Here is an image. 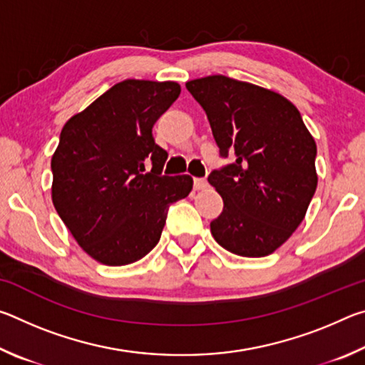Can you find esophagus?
<instances>
[{
    "mask_svg": "<svg viewBox=\"0 0 365 365\" xmlns=\"http://www.w3.org/2000/svg\"><path fill=\"white\" fill-rule=\"evenodd\" d=\"M193 185H195V190H205L207 188V180L206 178H195Z\"/></svg>",
    "mask_w": 365,
    "mask_h": 365,
    "instance_id": "34e87169",
    "label": "esophagus"
}]
</instances>
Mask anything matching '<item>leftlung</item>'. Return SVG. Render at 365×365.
I'll use <instances>...</instances> for the list:
<instances>
[{
  "label": "left lung",
  "mask_w": 365,
  "mask_h": 365,
  "mask_svg": "<svg viewBox=\"0 0 365 365\" xmlns=\"http://www.w3.org/2000/svg\"><path fill=\"white\" fill-rule=\"evenodd\" d=\"M187 90L205 109L220 156L235 154L207 177L224 200L212 237L233 255L267 256L292 237L316 193V141L275 91L225 76L191 80Z\"/></svg>",
  "instance_id": "1"
}]
</instances>
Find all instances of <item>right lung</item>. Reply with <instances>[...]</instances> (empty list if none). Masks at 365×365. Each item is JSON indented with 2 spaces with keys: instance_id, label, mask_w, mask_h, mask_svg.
<instances>
[{
  "instance_id": "add662e5",
  "label": "right lung",
  "mask_w": 365,
  "mask_h": 365,
  "mask_svg": "<svg viewBox=\"0 0 365 365\" xmlns=\"http://www.w3.org/2000/svg\"><path fill=\"white\" fill-rule=\"evenodd\" d=\"M180 85L123 80L66 122L51 159L53 205L86 255L127 265L158 245L172 202L190 175H163L168 151L153 125Z\"/></svg>"
}]
</instances>
